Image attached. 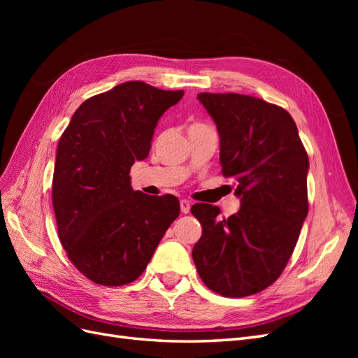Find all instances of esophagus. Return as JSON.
<instances>
[{
	"label": "esophagus",
	"instance_id": "1",
	"mask_svg": "<svg viewBox=\"0 0 358 358\" xmlns=\"http://www.w3.org/2000/svg\"><path fill=\"white\" fill-rule=\"evenodd\" d=\"M191 203L188 200H180V212L182 213H189Z\"/></svg>",
	"mask_w": 358,
	"mask_h": 358
}]
</instances>
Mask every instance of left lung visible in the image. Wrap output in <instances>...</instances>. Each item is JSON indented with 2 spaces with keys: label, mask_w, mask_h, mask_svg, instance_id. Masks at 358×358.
Here are the masks:
<instances>
[{
  "label": "left lung",
  "mask_w": 358,
  "mask_h": 358,
  "mask_svg": "<svg viewBox=\"0 0 358 358\" xmlns=\"http://www.w3.org/2000/svg\"><path fill=\"white\" fill-rule=\"evenodd\" d=\"M220 133L222 175L234 178L241 209L220 220L218 206L196 203L201 224L192 259L206 287L246 297L282 273L308 215L309 158L291 115L242 94L200 92Z\"/></svg>",
  "instance_id": "obj_1"
}]
</instances>
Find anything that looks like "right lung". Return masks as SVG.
Wrapping results in <instances>:
<instances>
[{
  "mask_svg": "<svg viewBox=\"0 0 358 358\" xmlns=\"http://www.w3.org/2000/svg\"><path fill=\"white\" fill-rule=\"evenodd\" d=\"M183 91L131 80L83 101L62 133L52 203L70 262L92 282L119 287L143 273L179 200L131 188L129 170L149 155L154 129Z\"/></svg>",
  "mask_w": 358,
  "mask_h": 358,
  "instance_id": "obj_1",
  "label": "right lung"
}]
</instances>
